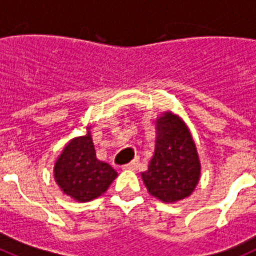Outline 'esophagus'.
<instances>
[{
	"instance_id": "esophagus-1",
	"label": "esophagus",
	"mask_w": 256,
	"mask_h": 256,
	"mask_svg": "<svg viewBox=\"0 0 256 256\" xmlns=\"http://www.w3.org/2000/svg\"><path fill=\"white\" fill-rule=\"evenodd\" d=\"M138 160H134V162H130V164H126L122 168H124V170H136V168H138Z\"/></svg>"
}]
</instances>
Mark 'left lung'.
I'll use <instances>...</instances> for the list:
<instances>
[{
  "label": "left lung",
  "instance_id": "obj_1",
  "mask_svg": "<svg viewBox=\"0 0 256 256\" xmlns=\"http://www.w3.org/2000/svg\"><path fill=\"white\" fill-rule=\"evenodd\" d=\"M155 150L142 179L150 195L175 203L191 195L200 179V160L190 128L167 110L156 118Z\"/></svg>",
  "mask_w": 256,
  "mask_h": 256
}]
</instances>
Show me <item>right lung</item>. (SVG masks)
<instances>
[{"label":"right lung","mask_w":256,"mask_h":256,"mask_svg":"<svg viewBox=\"0 0 256 256\" xmlns=\"http://www.w3.org/2000/svg\"><path fill=\"white\" fill-rule=\"evenodd\" d=\"M53 175L62 194L85 203L102 195L118 178V172L96 158L88 126L86 134L65 144L54 163Z\"/></svg>","instance_id":"right-lung-1"}]
</instances>
